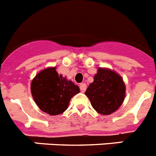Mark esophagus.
<instances>
[{
  "mask_svg": "<svg viewBox=\"0 0 156 156\" xmlns=\"http://www.w3.org/2000/svg\"><path fill=\"white\" fill-rule=\"evenodd\" d=\"M80 90L82 92H84L85 90H86V89H87L86 83H80Z\"/></svg>",
  "mask_w": 156,
  "mask_h": 156,
  "instance_id": "1",
  "label": "esophagus"
}]
</instances>
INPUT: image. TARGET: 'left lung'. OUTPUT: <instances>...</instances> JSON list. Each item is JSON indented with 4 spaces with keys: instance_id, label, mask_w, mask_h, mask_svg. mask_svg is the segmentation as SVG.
<instances>
[{
    "instance_id": "1",
    "label": "left lung",
    "mask_w": 156,
    "mask_h": 156,
    "mask_svg": "<svg viewBox=\"0 0 156 156\" xmlns=\"http://www.w3.org/2000/svg\"><path fill=\"white\" fill-rule=\"evenodd\" d=\"M125 90V84L120 76L108 69L99 68L85 94L98 113L109 115L122 105Z\"/></svg>"
}]
</instances>
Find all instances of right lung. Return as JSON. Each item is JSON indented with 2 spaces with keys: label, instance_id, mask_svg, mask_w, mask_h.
Segmentation results:
<instances>
[{
  "label": "right lung",
  "instance_id": "obj_1",
  "mask_svg": "<svg viewBox=\"0 0 156 156\" xmlns=\"http://www.w3.org/2000/svg\"><path fill=\"white\" fill-rule=\"evenodd\" d=\"M79 92V87L58 75L55 68L40 72L31 83V93L36 104L51 115L64 112L72 97Z\"/></svg>",
  "mask_w": 156,
  "mask_h": 156
}]
</instances>
